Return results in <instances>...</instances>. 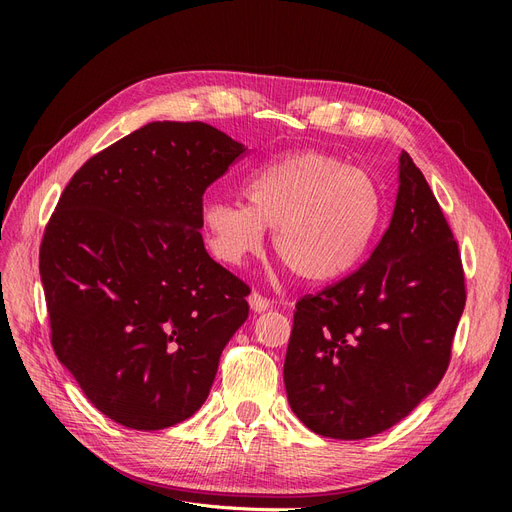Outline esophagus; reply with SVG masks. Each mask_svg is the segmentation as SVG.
Instances as JSON below:
<instances>
[{"label": "esophagus", "instance_id": "esophagus-1", "mask_svg": "<svg viewBox=\"0 0 512 512\" xmlns=\"http://www.w3.org/2000/svg\"><path fill=\"white\" fill-rule=\"evenodd\" d=\"M249 305H251V309L255 311V313H261V311H265V309H270V305H272V301L267 299V297H263L261 292H251L249 294Z\"/></svg>", "mask_w": 512, "mask_h": 512}]
</instances>
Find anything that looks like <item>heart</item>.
Segmentation results:
<instances>
[{"instance_id": "1", "label": "heart", "mask_w": 512, "mask_h": 512, "mask_svg": "<svg viewBox=\"0 0 512 512\" xmlns=\"http://www.w3.org/2000/svg\"><path fill=\"white\" fill-rule=\"evenodd\" d=\"M242 197L211 199L203 228L213 255L240 265L263 249L265 228L290 272L305 282H332L363 261L380 230V184L326 151H297L259 168Z\"/></svg>"}]
</instances>
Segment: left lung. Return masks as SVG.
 <instances>
[{"instance_id":"1","label":"left lung","mask_w":512,"mask_h":512,"mask_svg":"<svg viewBox=\"0 0 512 512\" xmlns=\"http://www.w3.org/2000/svg\"><path fill=\"white\" fill-rule=\"evenodd\" d=\"M398 178L392 222L371 257L294 309L286 394L294 415L324 438L384 432L450 363L467 301L459 242L407 151Z\"/></svg>"}]
</instances>
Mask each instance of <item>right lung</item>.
<instances>
[{"mask_svg": "<svg viewBox=\"0 0 512 512\" xmlns=\"http://www.w3.org/2000/svg\"><path fill=\"white\" fill-rule=\"evenodd\" d=\"M245 147L151 122L87 159L45 226L51 346L93 405L155 432L205 402L251 288L203 245V195Z\"/></svg>", "mask_w": 512, "mask_h": 512, "instance_id": "1", "label": "right lung"}]
</instances>
